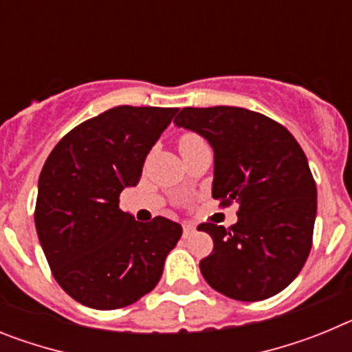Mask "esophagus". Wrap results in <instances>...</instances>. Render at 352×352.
<instances>
[{
  "label": "esophagus",
  "instance_id": "obj_1",
  "mask_svg": "<svg viewBox=\"0 0 352 352\" xmlns=\"http://www.w3.org/2000/svg\"><path fill=\"white\" fill-rule=\"evenodd\" d=\"M195 232V227L192 226H183V238H190Z\"/></svg>",
  "mask_w": 352,
  "mask_h": 352
}]
</instances>
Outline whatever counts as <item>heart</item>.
<instances>
[{
    "label": "heart",
    "mask_w": 352,
    "mask_h": 352,
    "mask_svg": "<svg viewBox=\"0 0 352 352\" xmlns=\"http://www.w3.org/2000/svg\"><path fill=\"white\" fill-rule=\"evenodd\" d=\"M203 141V139L199 138V135H194V133H185L182 139H179V149L185 148V146H190V144H195V142Z\"/></svg>",
    "instance_id": "heart-1"
}]
</instances>
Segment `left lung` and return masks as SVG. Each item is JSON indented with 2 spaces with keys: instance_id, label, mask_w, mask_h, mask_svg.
<instances>
[{
  "instance_id": "obj_1",
  "label": "left lung",
  "mask_w": 352,
  "mask_h": 352,
  "mask_svg": "<svg viewBox=\"0 0 352 352\" xmlns=\"http://www.w3.org/2000/svg\"><path fill=\"white\" fill-rule=\"evenodd\" d=\"M176 126L197 132L213 148V194L239 204L229 229L206 222L213 238L199 263L204 280L223 296L261 301L284 291L312 248L317 188L309 162L285 126L243 107H185Z\"/></svg>"
}]
</instances>
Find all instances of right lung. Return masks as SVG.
<instances>
[{
  "label": "right lung",
  "instance_id": "right-lung-1",
  "mask_svg": "<svg viewBox=\"0 0 352 352\" xmlns=\"http://www.w3.org/2000/svg\"><path fill=\"white\" fill-rule=\"evenodd\" d=\"M176 107L118 105L61 139L42 167L35 227L56 282L89 309L135 303L160 280L182 226L138 222L120 194L141 179L146 155Z\"/></svg>",
  "mask_w": 352,
  "mask_h": 352
}]
</instances>
